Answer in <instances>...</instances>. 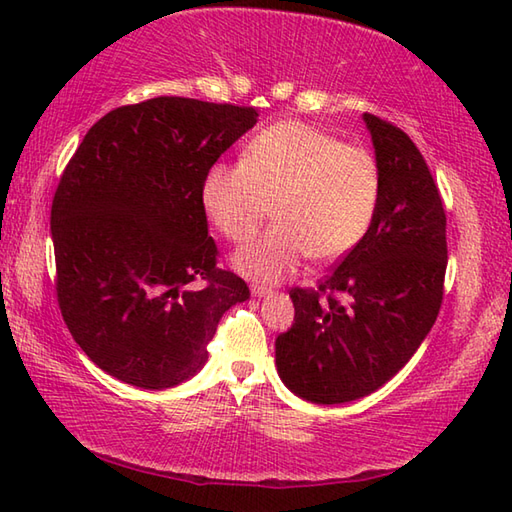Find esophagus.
I'll return each instance as SVG.
<instances>
[{"instance_id":"esophagus-1","label":"esophagus","mask_w":512,"mask_h":512,"mask_svg":"<svg viewBox=\"0 0 512 512\" xmlns=\"http://www.w3.org/2000/svg\"><path fill=\"white\" fill-rule=\"evenodd\" d=\"M250 295H253V297H266V295H270V288L253 284V286H250Z\"/></svg>"}]
</instances>
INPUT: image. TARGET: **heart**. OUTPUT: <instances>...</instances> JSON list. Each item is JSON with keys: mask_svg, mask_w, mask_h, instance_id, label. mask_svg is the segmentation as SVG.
<instances>
[{"mask_svg": "<svg viewBox=\"0 0 512 512\" xmlns=\"http://www.w3.org/2000/svg\"><path fill=\"white\" fill-rule=\"evenodd\" d=\"M383 193L376 158L299 121L262 129L242 165H213L200 202L209 222L235 244L248 242L275 206L277 224L239 248L233 264L257 281H281L308 255L336 262L363 242Z\"/></svg>", "mask_w": 512, "mask_h": 512, "instance_id": "1", "label": "heart"}]
</instances>
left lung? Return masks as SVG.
Returning <instances> with one entry per match:
<instances>
[{
    "label": "left lung",
    "mask_w": 512,
    "mask_h": 512,
    "mask_svg": "<svg viewBox=\"0 0 512 512\" xmlns=\"http://www.w3.org/2000/svg\"><path fill=\"white\" fill-rule=\"evenodd\" d=\"M383 193L372 228L319 288H292L295 323L275 341L284 385L339 405L372 394L436 323L447 273V215L431 171L400 127L363 114Z\"/></svg>",
    "instance_id": "left-lung-1"
}]
</instances>
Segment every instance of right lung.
Here are the masks:
<instances>
[{"mask_svg": "<svg viewBox=\"0 0 512 512\" xmlns=\"http://www.w3.org/2000/svg\"><path fill=\"white\" fill-rule=\"evenodd\" d=\"M255 107L158 96L116 107L74 151L52 200L57 301L103 372L140 389L198 374L222 314L250 297L217 266L200 187ZM195 278L202 291L188 288Z\"/></svg>", "mask_w": 512, "mask_h": 512, "instance_id": "add662e5", "label": "right lung"}]
</instances>
